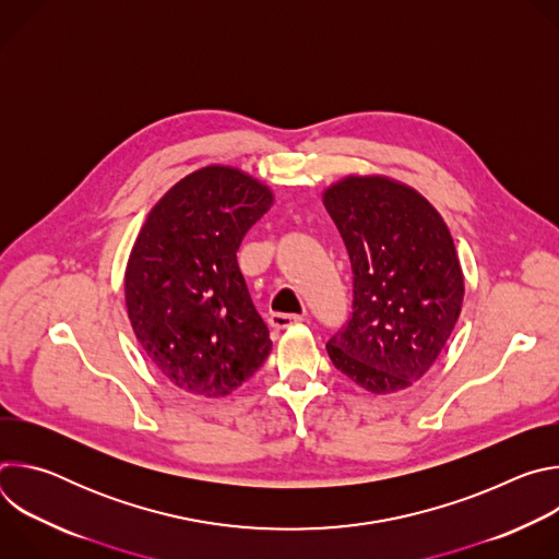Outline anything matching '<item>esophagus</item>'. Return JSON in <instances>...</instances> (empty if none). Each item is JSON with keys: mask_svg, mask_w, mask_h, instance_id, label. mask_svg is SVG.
<instances>
[{"mask_svg": "<svg viewBox=\"0 0 559 559\" xmlns=\"http://www.w3.org/2000/svg\"><path fill=\"white\" fill-rule=\"evenodd\" d=\"M300 321H302L300 313H272L267 318L270 328H274V330H287V328H292V325H296Z\"/></svg>", "mask_w": 559, "mask_h": 559, "instance_id": "1", "label": "esophagus"}]
</instances>
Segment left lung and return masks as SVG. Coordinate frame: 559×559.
I'll return each instance as SVG.
<instances>
[{
  "label": "left lung",
  "instance_id": "1",
  "mask_svg": "<svg viewBox=\"0 0 559 559\" xmlns=\"http://www.w3.org/2000/svg\"><path fill=\"white\" fill-rule=\"evenodd\" d=\"M323 203L354 272V311L328 354L371 393L407 389L436 362L460 316L464 278L449 227L423 194L386 177H345Z\"/></svg>",
  "mask_w": 559,
  "mask_h": 559
}]
</instances>
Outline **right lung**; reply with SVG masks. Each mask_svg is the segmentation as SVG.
Instances as JSON below:
<instances>
[{"instance_id":"obj_1","label":"right lung","mask_w":559,"mask_h":559,"mask_svg":"<svg viewBox=\"0 0 559 559\" xmlns=\"http://www.w3.org/2000/svg\"><path fill=\"white\" fill-rule=\"evenodd\" d=\"M272 203L254 177L207 166L173 186L136 236L123 283L130 323L154 367L188 393H231L272 349L236 263Z\"/></svg>"}]
</instances>
